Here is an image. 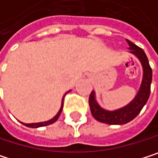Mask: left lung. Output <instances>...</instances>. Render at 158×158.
I'll return each instance as SVG.
<instances>
[{
	"label": "left lung",
	"mask_w": 158,
	"mask_h": 158,
	"mask_svg": "<svg viewBox=\"0 0 158 158\" xmlns=\"http://www.w3.org/2000/svg\"><path fill=\"white\" fill-rule=\"evenodd\" d=\"M127 42L129 46V53L138 58L143 68V79L140 88L129 103L113 111L106 110L98 104L96 100V93L93 90L89 97V106L93 117L98 122L109 125L127 124L140 114L149 98L152 83V69L149 65L148 58L141 47L137 46L128 40H127Z\"/></svg>",
	"instance_id": "obj_1"
}]
</instances>
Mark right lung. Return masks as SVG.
Here are the masks:
<instances>
[{"mask_svg":"<svg viewBox=\"0 0 158 158\" xmlns=\"http://www.w3.org/2000/svg\"><path fill=\"white\" fill-rule=\"evenodd\" d=\"M70 91H71V90H69L68 92H70ZM63 101H64V96H63L62 100H61V105H60V111H58L57 114H56L53 118H51L50 120L44 121V122H38V123H31V124H27V123H23V122H20V123L23 124L24 126L28 127H32V128H37V127H45V126H48V125H50V124L55 123V122L58 119V117H60V114H61V112H62V109H63Z\"/></svg>","mask_w":158,"mask_h":158,"instance_id":"obj_1","label":"right lung"}]
</instances>
